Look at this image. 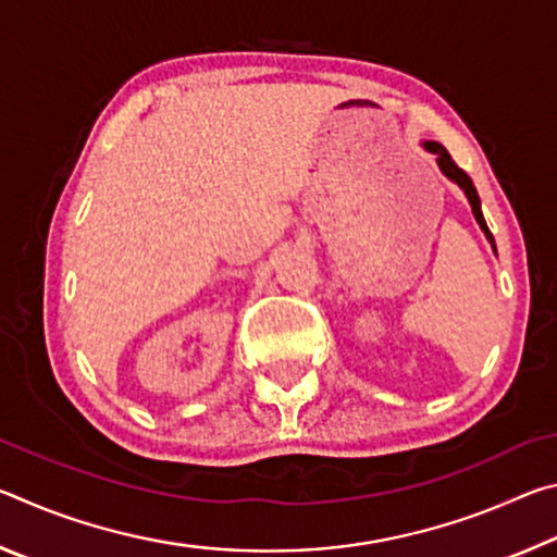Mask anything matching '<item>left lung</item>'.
I'll return each instance as SVG.
<instances>
[{"instance_id": "1", "label": "left lung", "mask_w": 557, "mask_h": 557, "mask_svg": "<svg viewBox=\"0 0 557 557\" xmlns=\"http://www.w3.org/2000/svg\"><path fill=\"white\" fill-rule=\"evenodd\" d=\"M422 147H425L430 154H435V162H437V166H440V172L445 174L451 184H457V186L461 188V191H465L467 201H469V206H471V213H474V219H476V223H479V228L484 231L486 240L492 243V248H494V252H496L494 235L488 233V228H486V221H484V213H482V201H479L476 188H474V184H471V178L467 176V172H461V169L455 164V159L449 157L447 149L442 147L440 143H432V139H425V143H422Z\"/></svg>"}]
</instances>
